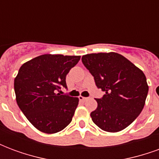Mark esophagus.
I'll use <instances>...</instances> for the list:
<instances>
[{
    "mask_svg": "<svg viewBox=\"0 0 159 159\" xmlns=\"http://www.w3.org/2000/svg\"><path fill=\"white\" fill-rule=\"evenodd\" d=\"M79 99L80 100H82V101H86V100H89V98H88V97H83V96H80Z\"/></svg>",
    "mask_w": 159,
    "mask_h": 159,
    "instance_id": "34e87169",
    "label": "esophagus"
}]
</instances>
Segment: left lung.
<instances>
[{
  "instance_id": "obj_1",
  "label": "left lung",
  "mask_w": 159,
  "mask_h": 159,
  "mask_svg": "<svg viewBox=\"0 0 159 159\" xmlns=\"http://www.w3.org/2000/svg\"><path fill=\"white\" fill-rule=\"evenodd\" d=\"M84 66L105 94L95 99L93 122L107 132H118L133 123L143 109L148 93L143 71L117 52L89 53L82 57Z\"/></svg>"
}]
</instances>
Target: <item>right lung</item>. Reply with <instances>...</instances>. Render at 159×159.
<instances>
[{
  "label": "right lung",
  "mask_w": 159,
  "mask_h": 159,
  "mask_svg": "<svg viewBox=\"0 0 159 159\" xmlns=\"http://www.w3.org/2000/svg\"><path fill=\"white\" fill-rule=\"evenodd\" d=\"M81 56L43 54L25 63L14 79L17 104L30 123L46 134L63 130L71 122L79 99L61 95L66 77Z\"/></svg>",
  "instance_id": "1"
}]
</instances>
